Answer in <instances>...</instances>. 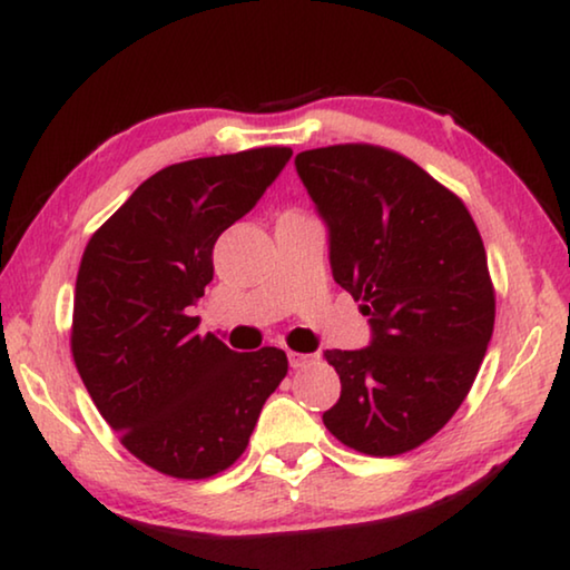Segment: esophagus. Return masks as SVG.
Listing matches in <instances>:
<instances>
[{"mask_svg": "<svg viewBox=\"0 0 570 570\" xmlns=\"http://www.w3.org/2000/svg\"><path fill=\"white\" fill-rule=\"evenodd\" d=\"M287 360H291L293 370H303L316 362V354H301V352H287Z\"/></svg>", "mask_w": 570, "mask_h": 570, "instance_id": "1", "label": "esophagus"}]
</instances>
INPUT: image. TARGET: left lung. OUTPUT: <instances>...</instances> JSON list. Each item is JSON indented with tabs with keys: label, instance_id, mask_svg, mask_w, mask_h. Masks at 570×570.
Here are the masks:
<instances>
[{
	"label": "left lung",
	"instance_id": "1",
	"mask_svg": "<svg viewBox=\"0 0 570 570\" xmlns=\"http://www.w3.org/2000/svg\"><path fill=\"white\" fill-rule=\"evenodd\" d=\"M295 169L328 226L334 279L373 328L365 350L324 352L342 381L324 424L365 455H403L450 422L491 342L483 238L455 193L391 148H311Z\"/></svg>",
	"mask_w": 570,
	"mask_h": 570
}]
</instances>
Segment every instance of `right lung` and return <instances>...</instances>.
<instances>
[{"instance_id": "add662e5", "label": "right lung", "mask_w": 570, "mask_h": 570, "mask_svg": "<svg viewBox=\"0 0 570 570\" xmlns=\"http://www.w3.org/2000/svg\"><path fill=\"white\" fill-rule=\"evenodd\" d=\"M287 146L205 156L156 171L89 238L73 291L71 354L97 411L148 468L183 481L242 458L287 375L277 346L234 352L189 308L213 246L291 161Z\"/></svg>"}]
</instances>
